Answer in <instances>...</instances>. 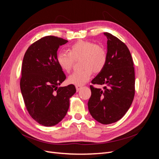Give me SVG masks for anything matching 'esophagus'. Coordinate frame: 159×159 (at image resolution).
<instances>
[{
	"instance_id": "esophagus-1",
	"label": "esophagus",
	"mask_w": 159,
	"mask_h": 159,
	"mask_svg": "<svg viewBox=\"0 0 159 159\" xmlns=\"http://www.w3.org/2000/svg\"><path fill=\"white\" fill-rule=\"evenodd\" d=\"M75 88L77 91H79L81 88H82V86L81 85H75Z\"/></svg>"
}]
</instances>
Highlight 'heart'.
I'll return each instance as SVG.
<instances>
[{"mask_svg":"<svg viewBox=\"0 0 159 159\" xmlns=\"http://www.w3.org/2000/svg\"><path fill=\"white\" fill-rule=\"evenodd\" d=\"M81 60L84 69L74 72L68 78V82L75 85H83L91 78L93 71H102L107 61V52L104 47L90 41H78L68 48V52L60 51L56 60L60 68L70 72L75 61Z\"/></svg>","mask_w":159,"mask_h":159,"instance_id":"obj_1","label":"heart"}]
</instances>
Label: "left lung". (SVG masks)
<instances>
[{
	"instance_id": "obj_1",
	"label": "left lung",
	"mask_w": 159,
	"mask_h": 159,
	"mask_svg": "<svg viewBox=\"0 0 159 159\" xmlns=\"http://www.w3.org/2000/svg\"><path fill=\"white\" fill-rule=\"evenodd\" d=\"M107 38V61L103 70L91 81L104 85L103 89L90 85L89 111L96 121L104 125L117 122L131 107L134 96V68L131 53L122 41L111 34Z\"/></svg>"
}]
</instances>
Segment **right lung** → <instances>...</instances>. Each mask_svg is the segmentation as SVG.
<instances>
[{
	"mask_svg": "<svg viewBox=\"0 0 159 159\" xmlns=\"http://www.w3.org/2000/svg\"><path fill=\"white\" fill-rule=\"evenodd\" d=\"M68 42L43 37L29 46L23 58L20 85L24 102L32 118L46 127L64 118L76 91L72 84L58 88L66 77L57 62V51Z\"/></svg>",
	"mask_w": 159,
	"mask_h": 159,
	"instance_id": "add662e5",
	"label": "right lung"
}]
</instances>
